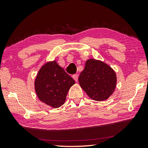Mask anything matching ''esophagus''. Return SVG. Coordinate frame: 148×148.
<instances>
[{
  "mask_svg": "<svg viewBox=\"0 0 148 148\" xmlns=\"http://www.w3.org/2000/svg\"><path fill=\"white\" fill-rule=\"evenodd\" d=\"M72 77H73V79L75 80V81L77 82V79H78V75H77V74H74L73 76H72Z\"/></svg>",
  "mask_w": 148,
  "mask_h": 148,
  "instance_id": "34e87169",
  "label": "esophagus"
}]
</instances>
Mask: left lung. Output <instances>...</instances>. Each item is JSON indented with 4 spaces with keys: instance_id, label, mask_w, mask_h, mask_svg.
<instances>
[{
    "instance_id": "left-lung-1",
    "label": "left lung",
    "mask_w": 148,
    "mask_h": 148,
    "mask_svg": "<svg viewBox=\"0 0 148 148\" xmlns=\"http://www.w3.org/2000/svg\"><path fill=\"white\" fill-rule=\"evenodd\" d=\"M80 86L90 98L103 101L112 95L116 86V74L104 62L89 59L79 76Z\"/></svg>"
}]
</instances>
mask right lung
<instances>
[{"label":"right lung","instance_id":"1","mask_svg":"<svg viewBox=\"0 0 148 148\" xmlns=\"http://www.w3.org/2000/svg\"><path fill=\"white\" fill-rule=\"evenodd\" d=\"M74 84L73 78L53 61L47 62L40 69L34 88L42 102L57 108L64 103L69 90Z\"/></svg>","mask_w":148,"mask_h":148}]
</instances>
